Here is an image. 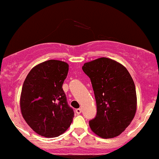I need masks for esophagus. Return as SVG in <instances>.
I'll use <instances>...</instances> for the list:
<instances>
[{
    "label": "esophagus",
    "mask_w": 159,
    "mask_h": 159,
    "mask_svg": "<svg viewBox=\"0 0 159 159\" xmlns=\"http://www.w3.org/2000/svg\"><path fill=\"white\" fill-rule=\"evenodd\" d=\"M81 112H82L81 108H77V109H76V113L77 114H81Z\"/></svg>",
    "instance_id": "34e87169"
}]
</instances>
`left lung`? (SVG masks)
<instances>
[{"instance_id":"obj_1","label":"left lung","mask_w":159,"mask_h":159,"mask_svg":"<svg viewBox=\"0 0 159 159\" xmlns=\"http://www.w3.org/2000/svg\"><path fill=\"white\" fill-rule=\"evenodd\" d=\"M91 80L97 114L89 127L104 139L119 136L134 119L136 93L130 74L120 63L101 57L85 63L82 67Z\"/></svg>"}]
</instances>
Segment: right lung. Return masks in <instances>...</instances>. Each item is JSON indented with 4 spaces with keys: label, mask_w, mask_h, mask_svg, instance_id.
<instances>
[{
    "label": "right lung",
    "mask_w": 159,
    "mask_h": 159,
    "mask_svg": "<svg viewBox=\"0 0 159 159\" xmlns=\"http://www.w3.org/2000/svg\"><path fill=\"white\" fill-rule=\"evenodd\" d=\"M69 65L49 60L38 64L27 75L20 96L22 115L36 134L57 137L70 126L74 117L62 86Z\"/></svg>",
    "instance_id": "1"
}]
</instances>
